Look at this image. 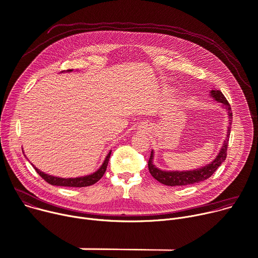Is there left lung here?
I'll return each instance as SVG.
<instances>
[{"instance_id": "8db88e82", "label": "left lung", "mask_w": 258, "mask_h": 258, "mask_svg": "<svg viewBox=\"0 0 258 258\" xmlns=\"http://www.w3.org/2000/svg\"><path fill=\"white\" fill-rule=\"evenodd\" d=\"M211 96H212L217 102L222 103L225 106V109L228 112L229 116V126L227 130V136L224 141V144L217 155V157L210 163V165L198 169L195 171H188V172H165L157 169L152 162L153 158V152L151 151L149 160H148V169L150 174L154 179H156L158 182L169 185V186H182V185H189V184H195L202 182L208 178L212 176L218 167L221 165V163L225 160L226 155H227V146H228V141H229V134H230V125L232 122V112L229 103L227 102L226 98L224 97L221 90H212L211 91Z\"/></svg>"}]
</instances>
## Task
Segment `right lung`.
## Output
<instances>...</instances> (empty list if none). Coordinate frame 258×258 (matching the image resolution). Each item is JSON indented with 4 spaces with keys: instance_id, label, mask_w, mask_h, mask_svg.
Listing matches in <instances>:
<instances>
[{
    "instance_id": "1",
    "label": "right lung",
    "mask_w": 258,
    "mask_h": 258,
    "mask_svg": "<svg viewBox=\"0 0 258 258\" xmlns=\"http://www.w3.org/2000/svg\"><path fill=\"white\" fill-rule=\"evenodd\" d=\"M68 71H72V70H68ZM110 154L111 151L109 152V154L107 155L104 163L102 165V167L96 172L91 175L85 176V177H80V178H58V177H53L50 175L45 174L43 172H41L40 170H38L36 167H34V169L36 170V172L46 181L47 183L51 184V185H56V186H68V187H85V186H90L92 184L97 183L105 174L106 170H107V166L109 162V158H110Z\"/></svg>"
}]
</instances>
